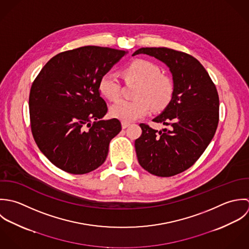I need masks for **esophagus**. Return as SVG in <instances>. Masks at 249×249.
<instances>
[{"mask_svg": "<svg viewBox=\"0 0 249 249\" xmlns=\"http://www.w3.org/2000/svg\"><path fill=\"white\" fill-rule=\"evenodd\" d=\"M121 126H122V129H126L127 127L130 126V123H129V122H124V121H122V122H121Z\"/></svg>", "mask_w": 249, "mask_h": 249, "instance_id": "1", "label": "esophagus"}]
</instances>
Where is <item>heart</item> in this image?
Instances as JSON below:
<instances>
[{"mask_svg": "<svg viewBox=\"0 0 249 249\" xmlns=\"http://www.w3.org/2000/svg\"><path fill=\"white\" fill-rule=\"evenodd\" d=\"M155 63L137 59L122 71L126 82L139 84L135 101L118 100L110 106L109 113L113 118L131 122L146 115L151 109L160 111L165 108L173 97L174 87L170 78L160 74ZM99 91L103 97L113 101L120 95V82L113 73L104 74L99 81Z\"/></svg>", "mask_w": 249, "mask_h": 249, "instance_id": "heart-1", "label": "heart"}]
</instances>
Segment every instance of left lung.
Masks as SVG:
<instances>
[{"instance_id": "8db88e82", "label": "left lung", "mask_w": 249, "mask_h": 249, "mask_svg": "<svg viewBox=\"0 0 249 249\" xmlns=\"http://www.w3.org/2000/svg\"><path fill=\"white\" fill-rule=\"evenodd\" d=\"M163 62L172 75L174 92L169 105L153 121L170 129L140 124L142 134L135 147L140 164L149 173L170 177L190 168L213 140L218 124L219 99L208 72L198 60L183 52L141 48Z\"/></svg>"}]
</instances>
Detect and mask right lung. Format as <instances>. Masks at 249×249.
<instances>
[{
    "label": "right lung",
    "instance_id": "right-lung-1",
    "mask_svg": "<svg viewBox=\"0 0 249 249\" xmlns=\"http://www.w3.org/2000/svg\"><path fill=\"white\" fill-rule=\"evenodd\" d=\"M128 52L85 46L57 53L33 83L29 107L34 139L53 164L86 174L104 163L121 123L107 111L99 81Z\"/></svg>",
    "mask_w": 249,
    "mask_h": 249
}]
</instances>
